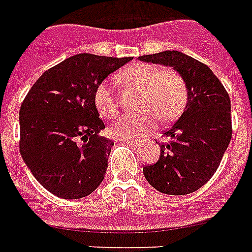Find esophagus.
I'll use <instances>...</instances> for the list:
<instances>
[{"label":"esophagus","mask_w":252,"mask_h":252,"mask_svg":"<svg viewBox=\"0 0 252 252\" xmlns=\"http://www.w3.org/2000/svg\"><path fill=\"white\" fill-rule=\"evenodd\" d=\"M124 142H126V144H128V145L138 146V141H134V140H124Z\"/></svg>","instance_id":"esophagus-1"}]
</instances>
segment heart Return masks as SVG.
<instances>
[{"instance_id": "heart-1", "label": "heart", "mask_w": 252, "mask_h": 252, "mask_svg": "<svg viewBox=\"0 0 252 252\" xmlns=\"http://www.w3.org/2000/svg\"><path fill=\"white\" fill-rule=\"evenodd\" d=\"M123 84L141 91L137 115H126L110 128L111 134L122 140H140L153 126L156 119L170 122L178 118L188 100L187 81L175 69H159L156 65H132L119 76ZM94 103L99 114L114 118L119 112V102L108 81L99 84L94 93Z\"/></svg>"}]
</instances>
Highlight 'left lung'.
I'll return each mask as SVG.
<instances>
[{"label": "left lung", "mask_w": 252, "mask_h": 252, "mask_svg": "<svg viewBox=\"0 0 252 252\" xmlns=\"http://www.w3.org/2000/svg\"><path fill=\"white\" fill-rule=\"evenodd\" d=\"M175 68L188 85L186 110L166 130L156 163L144 167L150 186L166 195H187L201 188L217 171L231 138L230 98L207 65L178 51L138 57Z\"/></svg>", "instance_id": "1"}]
</instances>
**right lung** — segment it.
I'll return each mask as SVG.
<instances>
[{
	"instance_id": "obj_1",
	"label": "right lung",
	"mask_w": 252,
	"mask_h": 252,
	"mask_svg": "<svg viewBox=\"0 0 252 252\" xmlns=\"http://www.w3.org/2000/svg\"><path fill=\"white\" fill-rule=\"evenodd\" d=\"M132 57L81 53L45 70L19 110V152L35 179L61 199H82L102 183L114 142L99 136L94 93Z\"/></svg>"
}]
</instances>
